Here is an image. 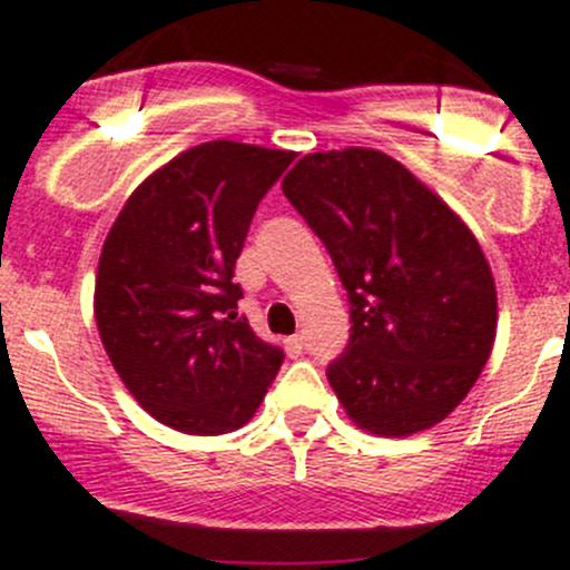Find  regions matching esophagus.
Returning <instances> with one entry per match:
<instances>
[{
	"label": "esophagus",
	"instance_id": "34e87169",
	"mask_svg": "<svg viewBox=\"0 0 570 570\" xmlns=\"http://www.w3.org/2000/svg\"><path fill=\"white\" fill-rule=\"evenodd\" d=\"M303 334H292V337H286L284 340V348H286V354H289V357H301L303 354Z\"/></svg>",
	"mask_w": 570,
	"mask_h": 570
}]
</instances>
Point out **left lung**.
Returning <instances> with one entry per match:
<instances>
[{
  "instance_id": "8db88e82",
  "label": "left lung",
  "mask_w": 570,
  "mask_h": 570,
  "mask_svg": "<svg viewBox=\"0 0 570 570\" xmlns=\"http://www.w3.org/2000/svg\"><path fill=\"white\" fill-rule=\"evenodd\" d=\"M284 194L348 292V345L326 368L345 413L376 435H411L450 416L487 365L498 326L475 236L374 148L303 157Z\"/></svg>"
}]
</instances>
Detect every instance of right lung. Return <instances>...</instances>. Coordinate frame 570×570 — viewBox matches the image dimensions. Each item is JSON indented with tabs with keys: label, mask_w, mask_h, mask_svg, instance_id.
<instances>
[{
	"label": "right lung",
	"mask_w": 570,
	"mask_h": 570,
	"mask_svg": "<svg viewBox=\"0 0 570 570\" xmlns=\"http://www.w3.org/2000/svg\"><path fill=\"white\" fill-rule=\"evenodd\" d=\"M292 159L202 142L151 174L106 236L95 281L100 340L131 396L168 428H242L284 363L238 315L233 273L255 207Z\"/></svg>",
	"instance_id": "1"
}]
</instances>
